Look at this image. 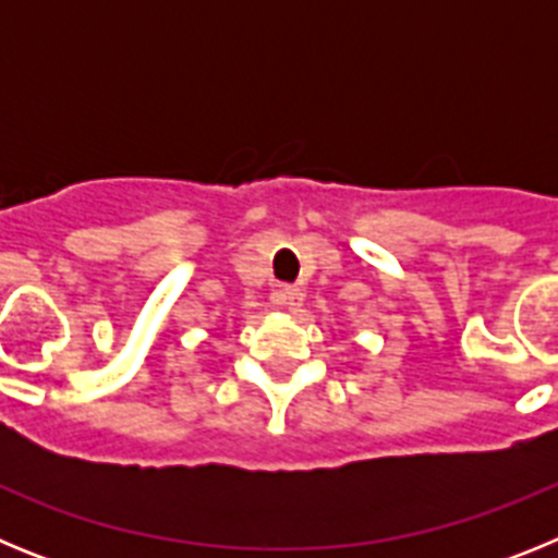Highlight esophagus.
<instances>
[{
  "instance_id": "obj_1",
  "label": "esophagus",
  "mask_w": 558,
  "mask_h": 558,
  "mask_svg": "<svg viewBox=\"0 0 558 558\" xmlns=\"http://www.w3.org/2000/svg\"><path fill=\"white\" fill-rule=\"evenodd\" d=\"M274 302L282 304V307L288 310H299L304 302V293L299 288H293V284H282V288L274 293Z\"/></svg>"
}]
</instances>
